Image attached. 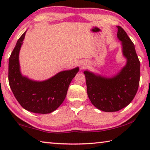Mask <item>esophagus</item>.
Returning <instances> with one entry per match:
<instances>
[{
	"label": "esophagus",
	"mask_w": 150,
	"mask_h": 150,
	"mask_svg": "<svg viewBox=\"0 0 150 150\" xmlns=\"http://www.w3.org/2000/svg\"><path fill=\"white\" fill-rule=\"evenodd\" d=\"M81 69H83V68H84L85 67V65H82V66H81Z\"/></svg>",
	"instance_id": "esophagus-1"
}]
</instances>
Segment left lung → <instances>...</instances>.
I'll use <instances>...</instances> for the list:
<instances>
[{
    "mask_svg": "<svg viewBox=\"0 0 150 150\" xmlns=\"http://www.w3.org/2000/svg\"><path fill=\"white\" fill-rule=\"evenodd\" d=\"M117 28V36L122 41L123 54L127 59L125 67L112 78L84 72L91 102L105 112L118 111L128 106L138 91L140 77V62L134 44L122 28Z\"/></svg>",
    "mask_w": 150,
    "mask_h": 150,
    "instance_id": "obj_1",
    "label": "left lung"
}]
</instances>
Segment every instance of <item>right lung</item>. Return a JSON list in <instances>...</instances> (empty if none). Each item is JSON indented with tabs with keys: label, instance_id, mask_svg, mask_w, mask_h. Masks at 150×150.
<instances>
[{
	"label": "right lung",
	"instance_id": "add662e5",
	"mask_svg": "<svg viewBox=\"0 0 150 150\" xmlns=\"http://www.w3.org/2000/svg\"><path fill=\"white\" fill-rule=\"evenodd\" d=\"M25 34L26 32L17 41L9 58L10 87L18 102L24 109L34 113H50L63 102L70 83L79 69L63 71L42 82L23 77L20 71L18 55Z\"/></svg>",
	"mask_w": 150,
	"mask_h": 150
}]
</instances>
